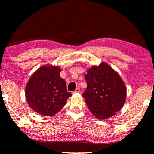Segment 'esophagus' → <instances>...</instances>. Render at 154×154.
I'll return each instance as SVG.
<instances>
[{
	"label": "esophagus",
	"mask_w": 154,
	"mask_h": 154,
	"mask_svg": "<svg viewBox=\"0 0 154 154\" xmlns=\"http://www.w3.org/2000/svg\"><path fill=\"white\" fill-rule=\"evenodd\" d=\"M80 93V89L79 88H77L75 91H73V93Z\"/></svg>",
	"instance_id": "esophagus-1"
}]
</instances>
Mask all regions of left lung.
Returning a JSON list of instances; mask_svg holds the SVG:
<instances>
[{
	"mask_svg": "<svg viewBox=\"0 0 154 154\" xmlns=\"http://www.w3.org/2000/svg\"><path fill=\"white\" fill-rule=\"evenodd\" d=\"M85 78L87 87L83 97L93 115L99 120L116 115L126 98V87L119 74L102 62L89 69Z\"/></svg>",
	"mask_w": 154,
	"mask_h": 154,
	"instance_id": "1",
	"label": "left lung"
}]
</instances>
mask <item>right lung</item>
Segmentation results:
<instances>
[{"label": "right lung", "mask_w": 154, "mask_h": 154, "mask_svg": "<svg viewBox=\"0 0 154 154\" xmlns=\"http://www.w3.org/2000/svg\"><path fill=\"white\" fill-rule=\"evenodd\" d=\"M61 69L55 65H44L32 75L26 86L25 96L29 106L45 116L57 113L72 94L60 77Z\"/></svg>", "instance_id": "add662e5"}]
</instances>
